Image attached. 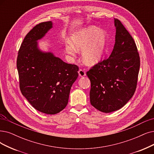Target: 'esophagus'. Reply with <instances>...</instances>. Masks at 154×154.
Wrapping results in <instances>:
<instances>
[{
	"label": "esophagus",
	"mask_w": 154,
	"mask_h": 154,
	"mask_svg": "<svg viewBox=\"0 0 154 154\" xmlns=\"http://www.w3.org/2000/svg\"><path fill=\"white\" fill-rule=\"evenodd\" d=\"M79 75L80 76H85L86 75V72L84 69H80L78 71Z\"/></svg>",
	"instance_id": "obj_1"
}]
</instances>
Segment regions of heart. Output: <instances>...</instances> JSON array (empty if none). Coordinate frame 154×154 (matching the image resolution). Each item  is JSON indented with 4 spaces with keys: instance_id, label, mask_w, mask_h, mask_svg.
I'll return each instance as SVG.
<instances>
[{
    "instance_id": "heart-1",
    "label": "heart",
    "mask_w": 154,
    "mask_h": 154,
    "mask_svg": "<svg viewBox=\"0 0 154 154\" xmlns=\"http://www.w3.org/2000/svg\"><path fill=\"white\" fill-rule=\"evenodd\" d=\"M71 41L78 50L84 48L82 54L84 62L93 65L100 60L105 52L107 37L103 30L90 26L76 32L71 37ZM72 45L71 43L67 42L66 51L71 55H75L76 49Z\"/></svg>"
}]
</instances>
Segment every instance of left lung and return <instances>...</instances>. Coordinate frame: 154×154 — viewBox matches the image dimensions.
Wrapping results in <instances>:
<instances>
[{
    "label": "left lung",
    "instance_id": "left-lung-1",
    "mask_svg": "<svg viewBox=\"0 0 154 154\" xmlns=\"http://www.w3.org/2000/svg\"><path fill=\"white\" fill-rule=\"evenodd\" d=\"M116 27L114 48L110 56L87 72L91 83L90 103L101 112L109 113L123 107L136 90L140 66L135 42L122 23Z\"/></svg>",
    "mask_w": 154,
    "mask_h": 154
}]
</instances>
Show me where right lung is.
Segmentation results:
<instances>
[{
    "label": "right lung",
    "mask_w": 154,
    "mask_h": 154,
    "mask_svg": "<svg viewBox=\"0 0 154 154\" xmlns=\"http://www.w3.org/2000/svg\"><path fill=\"white\" fill-rule=\"evenodd\" d=\"M52 27L51 21L35 25L24 37L17 57L21 92L35 109L47 114H56L66 107L79 69L77 65L38 49L36 40Z\"/></svg>",
    "instance_id": "obj_1"
}]
</instances>
